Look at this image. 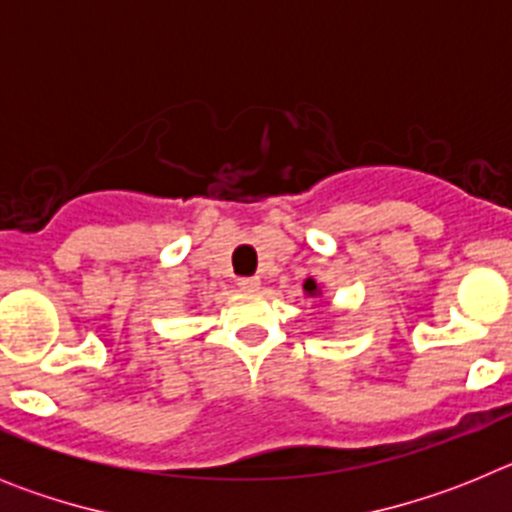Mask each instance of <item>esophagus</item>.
I'll return each instance as SVG.
<instances>
[{"label":"esophagus","instance_id":"esophagus-1","mask_svg":"<svg viewBox=\"0 0 512 512\" xmlns=\"http://www.w3.org/2000/svg\"><path fill=\"white\" fill-rule=\"evenodd\" d=\"M238 287H241L243 292H256V289L261 287V279L259 277H241L238 279Z\"/></svg>","mask_w":512,"mask_h":512}]
</instances>
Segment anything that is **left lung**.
I'll return each mask as SVG.
<instances>
[{
  "label": "left lung",
  "instance_id": "8db88e82",
  "mask_svg": "<svg viewBox=\"0 0 512 512\" xmlns=\"http://www.w3.org/2000/svg\"><path fill=\"white\" fill-rule=\"evenodd\" d=\"M302 289H305L307 297H323V284L315 282L312 277L305 279V284H302Z\"/></svg>",
  "mask_w": 512,
  "mask_h": 512
}]
</instances>
